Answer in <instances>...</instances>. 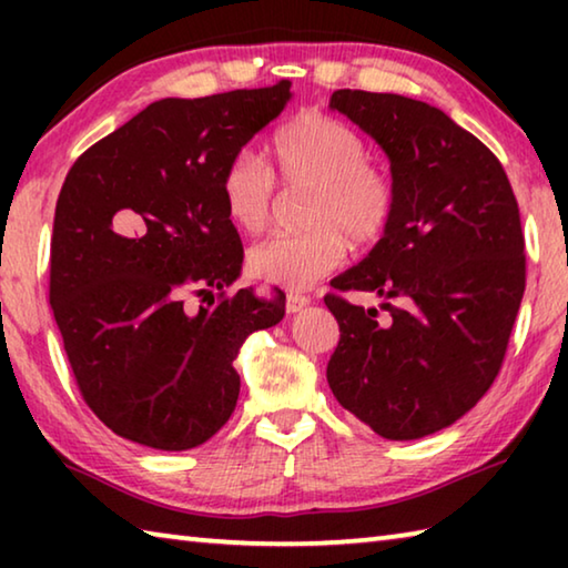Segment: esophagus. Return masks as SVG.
<instances>
[{"mask_svg":"<svg viewBox=\"0 0 568 568\" xmlns=\"http://www.w3.org/2000/svg\"><path fill=\"white\" fill-rule=\"evenodd\" d=\"M311 303V297L307 295H301V293H287V301H285V307H287V313H297V311H303V307Z\"/></svg>","mask_w":568,"mask_h":568,"instance_id":"1","label":"esophagus"}]
</instances>
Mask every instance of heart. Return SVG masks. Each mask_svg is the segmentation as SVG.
<instances>
[{
	"label": "heart",
	"instance_id": "heart-1",
	"mask_svg": "<svg viewBox=\"0 0 568 568\" xmlns=\"http://www.w3.org/2000/svg\"><path fill=\"white\" fill-rule=\"evenodd\" d=\"M275 175L287 187L313 190L307 233L275 235L250 250V271L265 283L307 291L345 263L348 240L373 245L388 233L398 207L390 172L368 160V145L351 124L307 110L273 132ZM230 223L261 233L273 213V175L253 152H235L220 175Z\"/></svg>",
	"mask_w": 568,
	"mask_h": 568
}]
</instances>
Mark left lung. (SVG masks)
<instances>
[{"mask_svg": "<svg viewBox=\"0 0 568 568\" xmlns=\"http://www.w3.org/2000/svg\"><path fill=\"white\" fill-rule=\"evenodd\" d=\"M386 152L398 187L388 233L325 295L341 325L328 386L345 410L388 440L456 423L501 371L526 287L518 203L484 142L426 102L388 92L331 98Z\"/></svg>", "mask_w": 568, "mask_h": 568, "instance_id": "8db88e82", "label": "left lung"}]
</instances>
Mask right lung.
<instances>
[{"label": "right lung", "mask_w": 568, "mask_h": 568, "mask_svg": "<svg viewBox=\"0 0 568 568\" xmlns=\"http://www.w3.org/2000/svg\"><path fill=\"white\" fill-rule=\"evenodd\" d=\"M291 98L283 80L158 100L67 172L50 303L82 398L118 436L158 450L205 444L235 410L245 338L283 321V297L225 295L243 245L220 175ZM190 290L221 301L190 314Z\"/></svg>", "instance_id": "right-lung-1"}]
</instances>
